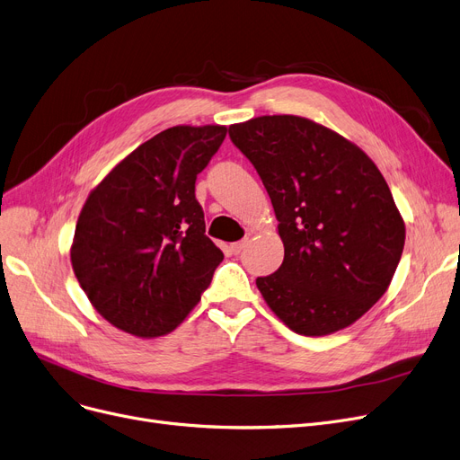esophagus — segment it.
Listing matches in <instances>:
<instances>
[{"mask_svg":"<svg viewBox=\"0 0 460 460\" xmlns=\"http://www.w3.org/2000/svg\"><path fill=\"white\" fill-rule=\"evenodd\" d=\"M246 244H248V238H244V241H238V243L231 244V252H233L234 255H238V253H241V252L246 248Z\"/></svg>","mask_w":460,"mask_h":460,"instance_id":"1","label":"esophagus"}]
</instances>
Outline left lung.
<instances>
[{
  "label": "left lung",
  "instance_id": "left-lung-1",
  "mask_svg": "<svg viewBox=\"0 0 460 460\" xmlns=\"http://www.w3.org/2000/svg\"><path fill=\"white\" fill-rule=\"evenodd\" d=\"M229 137L261 176L284 263L257 278L269 308L296 334L325 336L387 291L406 227L384 174L346 137L295 114L257 116Z\"/></svg>",
  "mask_w": 460,
  "mask_h": 460
}]
</instances>
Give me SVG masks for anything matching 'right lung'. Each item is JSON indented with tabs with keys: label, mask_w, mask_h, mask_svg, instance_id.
I'll return each instance as SVG.
<instances>
[{
	"label": "right lung",
	"mask_w": 460,
	"mask_h": 460,
	"mask_svg": "<svg viewBox=\"0 0 460 460\" xmlns=\"http://www.w3.org/2000/svg\"><path fill=\"white\" fill-rule=\"evenodd\" d=\"M226 126H174L128 154L78 214L71 265L92 306L137 338L172 332L224 253L205 234L195 181Z\"/></svg>",
	"instance_id": "right-lung-1"
}]
</instances>
